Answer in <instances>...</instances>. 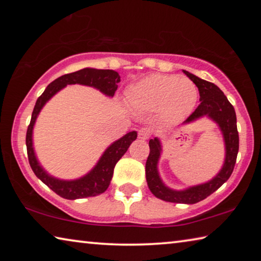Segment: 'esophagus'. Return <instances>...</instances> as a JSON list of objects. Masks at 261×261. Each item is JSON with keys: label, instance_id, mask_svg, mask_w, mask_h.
<instances>
[{"label": "esophagus", "instance_id": "esophagus-1", "mask_svg": "<svg viewBox=\"0 0 261 261\" xmlns=\"http://www.w3.org/2000/svg\"><path fill=\"white\" fill-rule=\"evenodd\" d=\"M152 132L148 129V127H141V129L138 131V138L141 140H146L149 138Z\"/></svg>", "mask_w": 261, "mask_h": 261}]
</instances>
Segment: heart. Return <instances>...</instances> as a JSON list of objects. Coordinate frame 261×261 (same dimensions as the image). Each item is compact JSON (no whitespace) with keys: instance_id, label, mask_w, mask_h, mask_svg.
I'll list each match as a JSON object with an SVG mask.
<instances>
[{"instance_id":"obj_1","label":"heart","mask_w":261,"mask_h":261,"mask_svg":"<svg viewBox=\"0 0 261 261\" xmlns=\"http://www.w3.org/2000/svg\"><path fill=\"white\" fill-rule=\"evenodd\" d=\"M131 106L141 112H156L167 120L179 121L192 112L198 100L196 84L173 74H151L127 91Z\"/></svg>"}]
</instances>
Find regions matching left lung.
I'll list each match as a JSON object with an SVG mask.
<instances>
[{"instance_id":"1","label":"left lung","mask_w":261,"mask_h":261,"mask_svg":"<svg viewBox=\"0 0 261 261\" xmlns=\"http://www.w3.org/2000/svg\"><path fill=\"white\" fill-rule=\"evenodd\" d=\"M183 72L196 84L200 95V105L185 120L183 124H189V123L206 116L219 125L223 136L224 148H226L223 166L216 176L206 183L193 185V187L184 190L168 188L162 182L158 170V163L161 156L162 146L160 139L155 137L148 143L149 155L147 158L145 171H146L148 189L159 199L175 202V204H196L215 192L230 177L236 163L240 138H238L235 109L228 101L227 96L223 94V92L213 83L204 81L185 70H183Z\"/></svg>"}]
</instances>
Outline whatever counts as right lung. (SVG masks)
<instances>
[{
	"label": "right lung",
	"instance_id": "1",
	"mask_svg": "<svg viewBox=\"0 0 261 261\" xmlns=\"http://www.w3.org/2000/svg\"><path fill=\"white\" fill-rule=\"evenodd\" d=\"M121 82L118 72L114 70H100L93 68H85L78 70L76 72L63 74V76L55 79L46 87L43 93L39 96L35 102L32 117H31L30 125L26 132V147H28V156L30 166L37 177L42 180L48 188L51 189L55 193L64 199H82V198L95 197L103 193L108 189L110 180L113 178L114 168L117 161L124 155L132 141L137 139V131H131L106 148L102 155L92 168L82 177L76 179H60L56 178L43 169V167L38 161L33 147V127L35 121L48 101L54 96L57 92L67 85H85L94 87L101 93L113 98L117 90V84Z\"/></svg>",
	"mask_w": 261,
	"mask_h": 261
}]
</instances>
